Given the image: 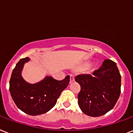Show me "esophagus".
<instances>
[{"label":"esophagus","instance_id":"34e87169","mask_svg":"<svg viewBox=\"0 0 133 133\" xmlns=\"http://www.w3.org/2000/svg\"><path fill=\"white\" fill-rule=\"evenodd\" d=\"M74 80H75V78H74V75H70V83L74 82Z\"/></svg>","mask_w":133,"mask_h":133}]
</instances>
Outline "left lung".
Wrapping results in <instances>:
<instances>
[{
    "label": "left lung",
    "mask_w": 133,
    "mask_h": 133,
    "mask_svg": "<svg viewBox=\"0 0 133 133\" xmlns=\"http://www.w3.org/2000/svg\"><path fill=\"white\" fill-rule=\"evenodd\" d=\"M75 80L81 85L78 105L85 115L100 117L114 108L121 93V75L115 62L105 59L90 74H81Z\"/></svg>",
    "instance_id": "obj_1"
}]
</instances>
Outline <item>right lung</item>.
I'll use <instances>...</instances> for the list:
<instances>
[{"mask_svg": "<svg viewBox=\"0 0 133 133\" xmlns=\"http://www.w3.org/2000/svg\"><path fill=\"white\" fill-rule=\"evenodd\" d=\"M29 57L23 58L13 69L10 81V91L18 109L29 115H42L52 109L60 94L69 83V76L62 81H57L51 76L35 84H30L23 78L21 71Z\"/></svg>", "mask_w": 133, "mask_h": 133, "instance_id": "right-lung-1", "label": "right lung"}]
</instances>
